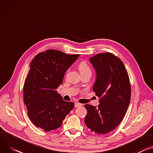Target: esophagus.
Segmentation results:
<instances>
[{
    "label": "esophagus",
    "mask_w": 153,
    "mask_h": 153,
    "mask_svg": "<svg viewBox=\"0 0 153 153\" xmlns=\"http://www.w3.org/2000/svg\"><path fill=\"white\" fill-rule=\"evenodd\" d=\"M80 106H82V104L80 103H79V102H76L75 103V107H79Z\"/></svg>",
    "instance_id": "esophagus-1"
}]
</instances>
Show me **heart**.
<instances>
[{"label":"heart","instance_id":"b5f03b06","mask_svg":"<svg viewBox=\"0 0 153 153\" xmlns=\"http://www.w3.org/2000/svg\"><path fill=\"white\" fill-rule=\"evenodd\" d=\"M79 70L82 75H84L87 73H91V68L89 65L85 62H82L79 64L78 66Z\"/></svg>","mask_w":153,"mask_h":153}]
</instances>
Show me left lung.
I'll return each instance as SVG.
<instances>
[{
    "label": "left lung",
    "mask_w": 153,
    "mask_h": 153,
    "mask_svg": "<svg viewBox=\"0 0 153 153\" xmlns=\"http://www.w3.org/2000/svg\"><path fill=\"white\" fill-rule=\"evenodd\" d=\"M96 73L93 91L100 98L98 107L85 104L84 121L91 132L105 134L114 131L123 120L131 95L128 73L123 62L110 52L90 59Z\"/></svg>",
    "instance_id": "1"
}]
</instances>
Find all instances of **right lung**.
Here are the masks:
<instances>
[{
  "label": "right lung",
  "instance_id": "obj_1",
  "mask_svg": "<svg viewBox=\"0 0 153 153\" xmlns=\"http://www.w3.org/2000/svg\"><path fill=\"white\" fill-rule=\"evenodd\" d=\"M79 57L49 49L33 59L23 87L24 102L30 121L45 131L60 128L74 108L73 102L63 101L57 88L67 69Z\"/></svg>",
  "mask_w": 153,
  "mask_h": 153
}]
</instances>
